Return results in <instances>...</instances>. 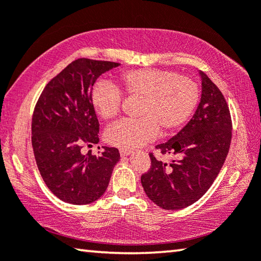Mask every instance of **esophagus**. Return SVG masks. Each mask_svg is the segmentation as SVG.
I'll list each match as a JSON object with an SVG mask.
<instances>
[{
	"mask_svg": "<svg viewBox=\"0 0 261 261\" xmlns=\"http://www.w3.org/2000/svg\"><path fill=\"white\" fill-rule=\"evenodd\" d=\"M131 153H132L131 149H124V148H121V149H120L121 156H127V155H130Z\"/></svg>",
	"mask_w": 261,
	"mask_h": 261,
	"instance_id": "34e87169",
	"label": "esophagus"
}]
</instances>
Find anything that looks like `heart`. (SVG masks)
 <instances>
[{
    "mask_svg": "<svg viewBox=\"0 0 261 261\" xmlns=\"http://www.w3.org/2000/svg\"><path fill=\"white\" fill-rule=\"evenodd\" d=\"M118 83L127 98L140 100L137 110L140 118L118 122L106 131L107 143L124 149L146 144L160 130L169 135L180 129L200 98L196 81L170 70H129L118 76ZM91 102L100 118L112 121L121 113L123 95L120 88L101 81L92 88Z\"/></svg>",
    "mask_w": 261,
    "mask_h": 261,
    "instance_id": "b5f03b06",
    "label": "heart"
}]
</instances>
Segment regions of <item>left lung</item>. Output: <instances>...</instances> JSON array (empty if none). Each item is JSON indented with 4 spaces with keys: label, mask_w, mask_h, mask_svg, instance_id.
<instances>
[{
    "label": "left lung",
    "mask_w": 261,
    "mask_h": 261,
    "mask_svg": "<svg viewBox=\"0 0 261 261\" xmlns=\"http://www.w3.org/2000/svg\"><path fill=\"white\" fill-rule=\"evenodd\" d=\"M201 99L177 135L155 146L176 158L162 162L149 153L151 168L141 175L147 197L163 210H182L204 196L219 175L231 143L230 112L219 87L199 71Z\"/></svg>",
    "instance_id": "8db88e82"
}]
</instances>
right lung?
<instances>
[{
  "label": "right lung",
  "mask_w": 261,
  "mask_h": 261,
  "mask_svg": "<svg viewBox=\"0 0 261 261\" xmlns=\"http://www.w3.org/2000/svg\"><path fill=\"white\" fill-rule=\"evenodd\" d=\"M120 63L78 59L43 88L32 117V147L48 189L62 201L91 204L102 196L120 160L115 147L99 156L82 148L99 143V121L91 92L101 74Z\"/></svg>",
  "instance_id": "add662e5"
}]
</instances>
